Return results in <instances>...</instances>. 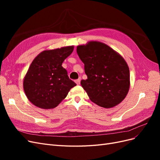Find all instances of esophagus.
I'll use <instances>...</instances> for the list:
<instances>
[{
	"instance_id": "34e87169",
	"label": "esophagus",
	"mask_w": 160,
	"mask_h": 160,
	"mask_svg": "<svg viewBox=\"0 0 160 160\" xmlns=\"http://www.w3.org/2000/svg\"><path fill=\"white\" fill-rule=\"evenodd\" d=\"M80 81H81V77H79L78 79L75 80V83H77V85H79L80 84Z\"/></svg>"
}]
</instances>
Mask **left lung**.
<instances>
[{"mask_svg": "<svg viewBox=\"0 0 160 160\" xmlns=\"http://www.w3.org/2000/svg\"><path fill=\"white\" fill-rule=\"evenodd\" d=\"M77 52L88 76L86 80H81V85L89 99L104 108L122 102L130 85L129 69L123 58L108 45L98 41L77 46Z\"/></svg>", "mask_w": 160, "mask_h": 160, "instance_id": "1", "label": "left lung"}]
</instances>
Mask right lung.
I'll list each match as a JSON object with an SVG mask.
<instances>
[{
  "instance_id": "add662e5",
  "label": "right lung",
  "mask_w": 160,
  "mask_h": 160,
  "mask_svg": "<svg viewBox=\"0 0 160 160\" xmlns=\"http://www.w3.org/2000/svg\"><path fill=\"white\" fill-rule=\"evenodd\" d=\"M73 49L68 46L44 51L32 61L24 78L23 88L33 105L41 109L55 108L76 85L62 67Z\"/></svg>"
}]
</instances>
